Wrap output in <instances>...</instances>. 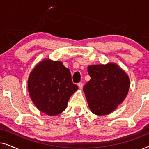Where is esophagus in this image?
Masks as SVG:
<instances>
[{
  "label": "esophagus",
  "instance_id": "esophagus-1",
  "mask_svg": "<svg viewBox=\"0 0 149 149\" xmlns=\"http://www.w3.org/2000/svg\"><path fill=\"white\" fill-rule=\"evenodd\" d=\"M77 85H78V86H79V87L80 89H82L83 88V83H79Z\"/></svg>",
  "mask_w": 149,
  "mask_h": 149
}]
</instances>
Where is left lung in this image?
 Listing matches in <instances>:
<instances>
[{
    "label": "left lung",
    "instance_id": "8db88e82",
    "mask_svg": "<svg viewBox=\"0 0 149 149\" xmlns=\"http://www.w3.org/2000/svg\"><path fill=\"white\" fill-rule=\"evenodd\" d=\"M87 72L91 79L83 91L91 112L97 115L111 113L127 96L130 88L127 74L112 63L91 65Z\"/></svg>",
    "mask_w": 149,
    "mask_h": 149
}]
</instances>
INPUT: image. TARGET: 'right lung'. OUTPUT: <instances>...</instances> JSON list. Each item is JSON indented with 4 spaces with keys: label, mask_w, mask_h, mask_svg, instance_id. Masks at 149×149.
<instances>
[{
    "label": "right lung",
    "mask_w": 149,
    "mask_h": 149,
    "mask_svg": "<svg viewBox=\"0 0 149 149\" xmlns=\"http://www.w3.org/2000/svg\"><path fill=\"white\" fill-rule=\"evenodd\" d=\"M28 89L37 109L54 116L66 109L69 98L78 86L72 83L70 70L62 62L45 60L30 73Z\"/></svg>",
    "instance_id": "1"
}]
</instances>
